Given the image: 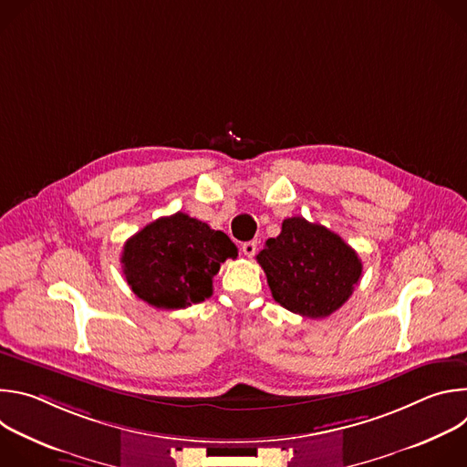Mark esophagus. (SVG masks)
I'll return each mask as SVG.
<instances>
[{
    "label": "esophagus",
    "instance_id": "34e87169",
    "mask_svg": "<svg viewBox=\"0 0 467 467\" xmlns=\"http://www.w3.org/2000/svg\"><path fill=\"white\" fill-rule=\"evenodd\" d=\"M242 251H244V254H245V256L253 258V256H254V253H256V242H254V240H251V242L242 244Z\"/></svg>",
    "mask_w": 467,
    "mask_h": 467
}]
</instances>
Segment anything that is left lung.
<instances>
[{
  "label": "left lung",
  "instance_id": "8db88e82",
  "mask_svg": "<svg viewBox=\"0 0 467 467\" xmlns=\"http://www.w3.org/2000/svg\"><path fill=\"white\" fill-rule=\"evenodd\" d=\"M256 260L274 299L312 319L338 310L362 275V262L351 245L301 216L286 218L281 234L265 242Z\"/></svg>",
  "mask_w": 467,
  "mask_h": 467
}]
</instances>
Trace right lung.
<instances>
[{"label": "right lung", "instance_id": "right-lung-1", "mask_svg": "<svg viewBox=\"0 0 467 467\" xmlns=\"http://www.w3.org/2000/svg\"><path fill=\"white\" fill-rule=\"evenodd\" d=\"M236 256L238 249L225 233L177 213L132 234L121 251V268L142 301L177 310L211 297L222 262Z\"/></svg>", "mask_w": 467, "mask_h": 467}]
</instances>
